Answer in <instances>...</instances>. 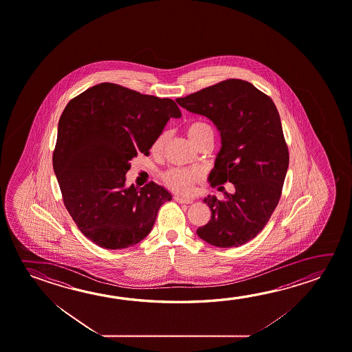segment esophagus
Wrapping results in <instances>:
<instances>
[{"mask_svg": "<svg viewBox=\"0 0 352 352\" xmlns=\"http://www.w3.org/2000/svg\"><path fill=\"white\" fill-rule=\"evenodd\" d=\"M174 200L179 204H191L192 199L190 197H182V196H174Z\"/></svg>", "mask_w": 352, "mask_h": 352, "instance_id": "1", "label": "esophagus"}]
</instances>
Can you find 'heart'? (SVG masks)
Masks as SVG:
<instances>
[{
    "instance_id": "obj_1",
    "label": "heart",
    "mask_w": 352,
    "mask_h": 352,
    "mask_svg": "<svg viewBox=\"0 0 352 352\" xmlns=\"http://www.w3.org/2000/svg\"><path fill=\"white\" fill-rule=\"evenodd\" d=\"M186 133L189 136L191 142L197 144L201 142L202 140L206 138H213L212 127L208 125L205 121H194L186 127ZM167 135L166 133H162L157 136L155 142L152 144V152L153 153H160L163 150V146L166 144ZM201 174L197 170H189V169H180V168H173L169 169L167 172L162 174V179L164 184L167 185L169 189L180 192V194H188L192 190V186L197 180H200Z\"/></svg>"
}]
</instances>
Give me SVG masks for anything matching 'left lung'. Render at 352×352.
Listing matches in <instances>:
<instances>
[{"instance_id": "8db88e82", "label": "left lung", "mask_w": 352, "mask_h": 352, "mask_svg": "<svg viewBox=\"0 0 352 352\" xmlns=\"http://www.w3.org/2000/svg\"><path fill=\"white\" fill-rule=\"evenodd\" d=\"M177 103L206 116L217 127L221 150L208 182L219 190L230 182L234 192L204 197L211 219L197 236L219 248L239 247L263 231L276 208L287 173L288 150L281 120L270 97L243 80H226Z\"/></svg>"}]
</instances>
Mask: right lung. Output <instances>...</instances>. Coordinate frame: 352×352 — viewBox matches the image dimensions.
<instances>
[{
	"label": "right lung",
	"mask_w": 352,
	"mask_h": 352,
	"mask_svg": "<svg viewBox=\"0 0 352 352\" xmlns=\"http://www.w3.org/2000/svg\"><path fill=\"white\" fill-rule=\"evenodd\" d=\"M180 116L172 99L107 82L69 100L58 120L52 167L65 206L89 241L124 249L148 236L172 195L153 182L126 186L127 170L138 153H150L168 120Z\"/></svg>",
	"instance_id": "obj_1"
}]
</instances>
